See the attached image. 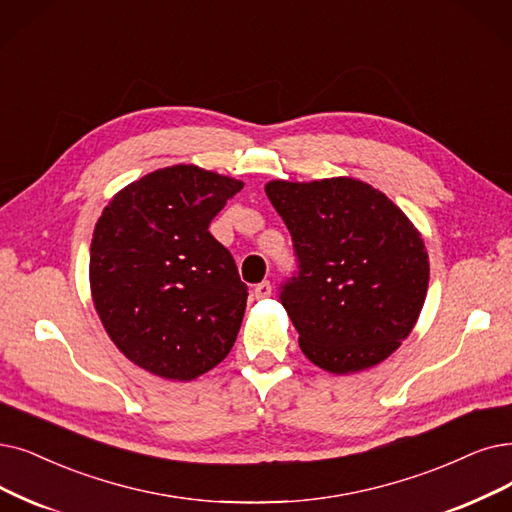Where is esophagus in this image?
I'll use <instances>...</instances> for the list:
<instances>
[{"label": "esophagus", "mask_w": 512, "mask_h": 512, "mask_svg": "<svg viewBox=\"0 0 512 512\" xmlns=\"http://www.w3.org/2000/svg\"><path fill=\"white\" fill-rule=\"evenodd\" d=\"M271 292H273L271 281H262V283H258L256 288H254V296H256V298H269Z\"/></svg>", "instance_id": "34e87169"}]
</instances>
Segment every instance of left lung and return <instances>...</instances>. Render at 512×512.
<instances>
[{"instance_id": "1", "label": "left lung", "mask_w": 512, "mask_h": 512, "mask_svg": "<svg viewBox=\"0 0 512 512\" xmlns=\"http://www.w3.org/2000/svg\"><path fill=\"white\" fill-rule=\"evenodd\" d=\"M264 191L298 256L279 298L304 357L338 376L391 357L414 330L431 275L414 222L349 176L271 180Z\"/></svg>"}]
</instances>
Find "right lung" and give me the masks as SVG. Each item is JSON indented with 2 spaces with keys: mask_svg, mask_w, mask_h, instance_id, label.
Wrapping results in <instances>:
<instances>
[{
  "mask_svg": "<svg viewBox=\"0 0 512 512\" xmlns=\"http://www.w3.org/2000/svg\"><path fill=\"white\" fill-rule=\"evenodd\" d=\"M243 182L161 168L113 195L90 245V290L109 338L134 365L189 382L233 349L248 285L208 231Z\"/></svg>",
  "mask_w": 512,
  "mask_h": 512,
  "instance_id": "add662e5",
  "label": "right lung"
}]
</instances>
